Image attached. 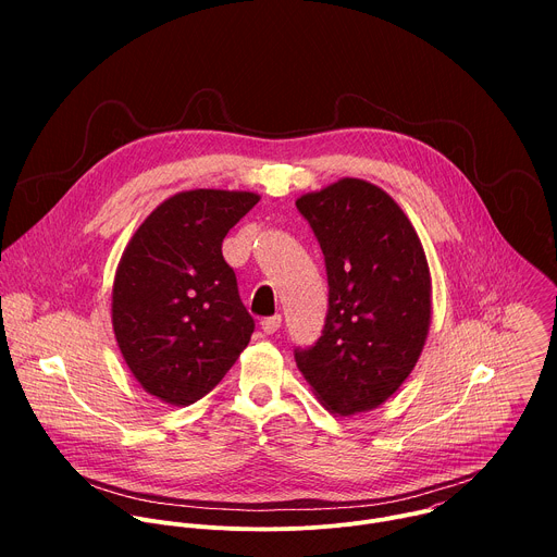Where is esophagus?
<instances>
[{"label": "esophagus", "mask_w": 557, "mask_h": 557, "mask_svg": "<svg viewBox=\"0 0 557 557\" xmlns=\"http://www.w3.org/2000/svg\"><path fill=\"white\" fill-rule=\"evenodd\" d=\"M260 326H262V331H264L267 335H273V333H277V331H280V326H282V317H280V314L267 317V320H262V322H260Z\"/></svg>", "instance_id": "1"}]
</instances>
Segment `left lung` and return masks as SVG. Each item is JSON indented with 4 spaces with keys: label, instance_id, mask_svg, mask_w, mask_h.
<instances>
[{
    "label": "left lung",
    "instance_id": "obj_1",
    "mask_svg": "<svg viewBox=\"0 0 557 557\" xmlns=\"http://www.w3.org/2000/svg\"><path fill=\"white\" fill-rule=\"evenodd\" d=\"M326 258L324 335L295 361L337 417L385 404L414 370L432 324V275L404 209L361 178L295 200Z\"/></svg>",
    "mask_w": 557,
    "mask_h": 557
}]
</instances>
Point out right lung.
<instances>
[{
	"label": "right lung",
	"instance_id": "add662e5",
	"mask_svg": "<svg viewBox=\"0 0 557 557\" xmlns=\"http://www.w3.org/2000/svg\"><path fill=\"white\" fill-rule=\"evenodd\" d=\"M258 200L253 191H178L129 237L112 286V329L129 372L158 401L196 404L251 342L253 317L222 240Z\"/></svg>",
	"mask_w": 557,
	"mask_h": 557
}]
</instances>
